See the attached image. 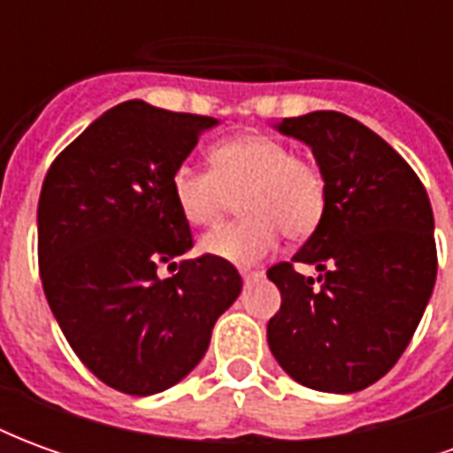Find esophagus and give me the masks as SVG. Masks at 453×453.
Instances as JSON below:
<instances>
[{"label": "esophagus", "mask_w": 453, "mask_h": 453, "mask_svg": "<svg viewBox=\"0 0 453 453\" xmlns=\"http://www.w3.org/2000/svg\"><path fill=\"white\" fill-rule=\"evenodd\" d=\"M262 279V272H242V281L245 284H252V281H259Z\"/></svg>", "instance_id": "esophagus-1"}]
</instances>
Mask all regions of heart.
<instances>
[{
	"instance_id": "obj_1",
	"label": "heart",
	"mask_w": 453,
	"mask_h": 453,
	"mask_svg": "<svg viewBox=\"0 0 453 453\" xmlns=\"http://www.w3.org/2000/svg\"><path fill=\"white\" fill-rule=\"evenodd\" d=\"M179 213L191 226H216L233 211L242 220L201 240V252L237 266L257 265L288 240H305L327 208V181L318 162L284 140L245 133L208 148V169L181 162L169 179Z\"/></svg>"
}]
</instances>
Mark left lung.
I'll return each instance as SVG.
<instances>
[{
	"label": "left lung",
	"mask_w": 453,
	"mask_h": 453,
	"mask_svg": "<svg viewBox=\"0 0 453 453\" xmlns=\"http://www.w3.org/2000/svg\"><path fill=\"white\" fill-rule=\"evenodd\" d=\"M276 128L313 150L327 208L294 259L266 272L281 291L269 349L301 386L354 393L393 369L427 308L437 279L427 191L386 140L344 113L313 111ZM296 264L321 274L303 277Z\"/></svg>",
	"instance_id": "left-lung-1"
}]
</instances>
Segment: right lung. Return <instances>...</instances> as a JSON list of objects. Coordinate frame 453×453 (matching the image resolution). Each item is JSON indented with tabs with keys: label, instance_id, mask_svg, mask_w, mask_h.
Wrapping results in <instances>:
<instances>
[{
	"label": "right lung",
	"instance_id": "obj_1",
	"mask_svg": "<svg viewBox=\"0 0 453 453\" xmlns=\"http://www.w3.org/2000/svg\"><path fill=\"white\" fill-rule=\"evenodd\" d=\"M218 120L133 99L55 157L38 198L45 298L74 354L128 395L172 388L203 359L242 291L230 262L201 255L169 179ZM162 264L178 269L159 280Z\"/></svg>",
	"mask_w": 453,
	"mask_h": 453
}]
</instances>
